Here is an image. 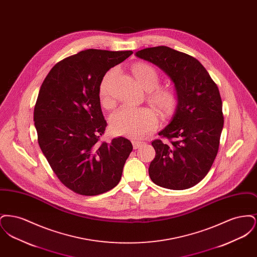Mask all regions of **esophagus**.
<instances>
[{"mask_svg":"<svg viewBox=\"0 0 257 257\" xmlns=\"http://www.w3.org/2000/svg\"><path fill=\"white\" fill-rule=\"evenodd\" d=\"M144 144H145V143H144V142H141V141H132V145H133L134 149H137V148L142 147Z\"/></svg>","mask_w":257,"mask_h":257,"instance_id":"1","label":"esophagus"}]
</instances>
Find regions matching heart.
Wrapping results in <instances>:
<instances>
[{
    "label": "heart",
    "mask_w": 257,
    "mask_h": 257,
    "mask_svg": "<svg viewBox=\"0 0 257 257\" xmlns=\"http://www.w3.org/2000/svg\"><path fill=\"white\" fill-rule=\"evenodd\" d=\"M132 70L137 81L147 90L148 102L164 117L172 115L180 101L178 90L172 86H159L160 73L149 63L137 62ZM114 71L110 69L105 74L99 86L100 102L106 109L114 106V101L109 92V82ZM110 122L114 133L139 139L154 131L158 127L159 119L157 111L150 107L123 106L111 114Z\"/></svg>",
    "instance_id": "heart-1"
}]
</instances>
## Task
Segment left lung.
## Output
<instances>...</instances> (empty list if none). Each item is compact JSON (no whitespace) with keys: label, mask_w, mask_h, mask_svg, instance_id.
Listing matches in <instances>:
<instances>
[{"label":"left lung","mask_w":257,"mask_h":257,"mask_svg":"<svg viewBox=\"0 0 257 257\" xmlns=\"http://www.w3.org/2000/svg\"><path fill=\"white\" fill-rule=\"evenodd\" d=\"M168 74L180 101L171 123L151 144L156 155L148 172L163 188L185 190L200 182L210 171L220 147L223 127L222 102L216 83L196 58L167 46L138 51Z\"/></svg>","instance_id":"8db88e82"}]
</instances>
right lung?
I'll return each mask as SVG.
<instances>
[{
  "label": "right lung",
  "mask_w": 257,
  "mask_h": 257,
  "mask_svg": "<svg viewBox=\"0 0 257 257\" xmlns=\"http://www.w3.org/2000/svg\"><path fill=\"white\" fill-rule=\"evenodd\" d=\"M132 51L87 49L59 61L40 86L34 110L37 141L61 183L82 196H97L119 183L133 150L123 137L100 140L107 121L99 86L107 71Z\"/></svg>",
  "instance_id": "1"
}]
</instances>
